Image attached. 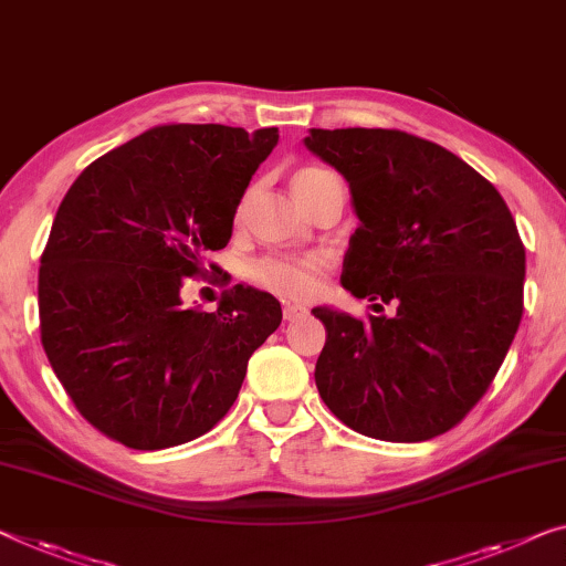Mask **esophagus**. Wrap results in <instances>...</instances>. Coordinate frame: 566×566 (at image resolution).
<instances>
[{"instance_id":"34e87169","label":"esophagus","mask_w":566,"mask_h":566,"mask_svg":"<svg viewBox=\"0 0 566 566\" xmlns=\"http://www.w3.org/2000/svg\"><path fill=\"white\" fill-rule=\"evenodd\" d=\"M307 315V310L302 305H284V319L286 323H294V319H302Z\"/></svg>"}]
</instances>
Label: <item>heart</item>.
Wrapping results in <instances>:
<instances>
[{
    "label": "heart",
    "mask_w": 566,
    "mask_h": 566,
    "mask_svg": "<svg viewBox=\"0 0 566 566\" xmlns=\"http://www.w3.org/2000/svg\"><path fill=\"white\" fill-rule=\"evenodd\" d=\"M323 170L317 167H305L294 175V182L305 180ZM327 259L317 254L307 256H266L251 264V280L259 284L261 290H269L274 294L290 300H310L315 297L323 286V276L327 272Z\"/></svg>",
    "instance_id": "heart-1"
}]
</instances>
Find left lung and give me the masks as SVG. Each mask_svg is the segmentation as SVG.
Returning <instances> with one entry per match:
<instances>
[{"label":"left lung","mask_w":566,"mask_h":566,"mask_svg":"<svg viewBox=\"0 0 566 566\" xmlns=\"http://www.w3.org/2000/svg\"><path fill=\"white\" fill-rule=\"evenodd\" d=\"M350 185L360 226L343 286L391 315L315 307L327 409L356 432L424 442L491 389L524 315L526 249L501 192L458 155L399 129H312Z\"/></svg>","instance_id":"8db88e82"}]
</instances>
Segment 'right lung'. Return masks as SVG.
<instances>
[{
  "label": "right lung",
  "mask_w": 566,
  "mask_h": 566,
  "mask_svg": "<svg viewBox=\"0 0 566 566\" xmlns=\"http://www.w3.org/2000/svg\"><path fill=\"white\" fill-rule=\"evenodd\" d=\"M280 142L223 124H163L91 163L40 256V340L81 417L132 450L196 440L233 407L251 353L282 323L235 284L216 312L180 290L233 233L251 175ZM213 269V266H210Z\"/></svg>",
  "instance_id": "obj_1"
}]
</instances>
